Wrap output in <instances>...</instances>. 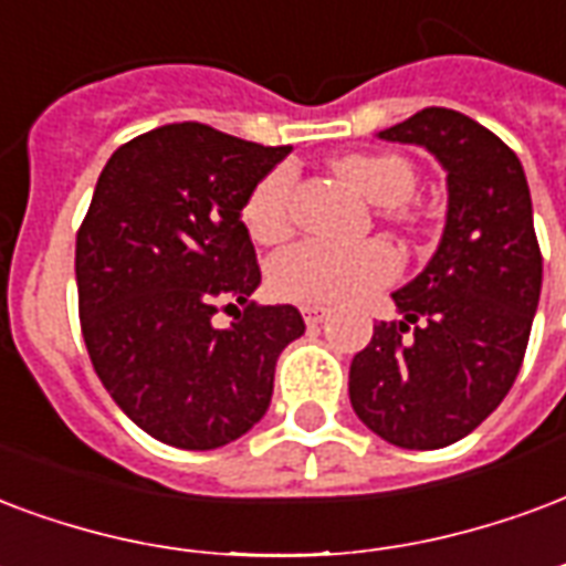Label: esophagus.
<instances>
[{"label": "esophagus", "instance_id": "obj_1", "mask_svg": "<svg viewBox=\"0 0 566 566\" xmlns=\"http://www.w3.org/2000/svg\"><path fill=\"white\" fill-rule=\"evenodd\" d=\"M303 317L308 326H317V324H324L326 317H329V308H321V305H305Z\"/></svg>", "mask_w": 566, "mask_h": 566}]
</instances>
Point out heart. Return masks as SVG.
Returning a JSON list of instances; mask_svg holds the SVG:
<instances>
[{
    "label": "heart",
    "instance_id": "1",
    "mask_svg": "<svg viewBox=\"0 0 566 566\" xmlns=\"http://www.w3.org/2000/svg\"><path fill=\"white\" fill-rule=\"evenodd\" d=\"M333 170L378 207H401L417 188L413 167L399 155H345ZM291 167H275L254 186L242 212L254 240L275 242L291 230ZM396 272L399 254L387 242L342 245L329 240H303L272 261L270 284L291 303L342 305L384 287L396 279Z\"/></svg>",
    "mask_w": 566,
    "mask_h": 566
}]
</instances>
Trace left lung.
<instances>
[{
	"label": "left lung",
	"instance_id": "left-lung-1",
	"mask_svg": "<svg viewBox=\"0 0 566 566\" xmlns=\"http://www.w3.org/2000/svg\"><path fill=\"white\" fill-rule=\"evenodd\" d=\"M447 174V221L432 261L392 294L350 363V405L384 441L438 450L471 434L513 387L539 303L543 261L522 161L471 116L426 107L378 132ZM415 324V336L403 333Z\"/></svg>",
	"mask_w": 566,
	"mask_h": 566
}]
</instances>
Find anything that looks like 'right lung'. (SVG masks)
<instances>
[{
	"label": "right lung",
	"mask_w": 566,
	"mask_h": 566,
	"mask_svg": "<svg viewBox=\"0 0 566 566\" xmlns=\"http://www.w3.org/2000/svg\"><path fill=\"white\" fill-rule=\"evenodd\" d=\"M291 146L200 123L161 125L104 165L77 230L83 342L104 389L155 441L216 450L270 408L275 363L305 333L294 305H254L261 284L242 209ZM240 302L234 324L211 315Z\"/></svg>",
	"instance_id": "add662e5"
}]
</instances>
